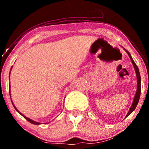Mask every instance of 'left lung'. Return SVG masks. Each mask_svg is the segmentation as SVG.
<instances>
[{"label": "left lung", "instance_id": "left-lung-1", "mask_svg": "<svg viewBox=\"0 0 149 149\" xmlns=\"http://www.w3.org/2000/svg\"><path fill=\"white\" fill-rule=\"evenodd\" d=\"M125 50L127 52V54L129 55V56L131 60H132V62L133 64V66H134V68L135 70V72H136V75H137V92H136V94L135 95V98H134V100H133V104L132 105V107H131L130 111L128 112L127 114L126 115V117H127L128 116H129L131 113H132L133 110L135 109L136 107H137V105L139 102V98H140V95H141V76H140V74H139V69L137 68V65H136V64L135 63V62L133 61V58H132V56H131V54H130V52L127 51V50H126L125 49Z\"/></svg>", "mask_w": 149, "mask_h": 149}]
</instances>
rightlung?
Segmentation results:
<instances>
[{
    "mask_svg": "<svg viewBox=\"0 0 149 149\" xmlns=\"http://www.w3.org/2000/svg\"><path fill=\"white\" fill-rule=\"evenodd\" d=\"M12 68H11V69H12ZM12 104H13V103H12ZM13 106H14V104H13ZM14 108H15V109H16V111H17V112H18L19 113V114H21L22 116H24L25 118H26V119L27 120V121H28V122H29L30 123H33V124H35V125H39V124H40V123H39V122H35V121H33V120H31V119H29V118H27V117H26V116H24L23 115V114H21V113H20L19 112V111L18 110H17V108H16V107H14Z\"/></svg>",
    "mask_w": 149,
    "mask_h": 149,
    "instance_id": "add662e5",
    "label": "right lung"
}]
</instances>
